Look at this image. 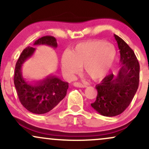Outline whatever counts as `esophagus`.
Segmentation results:
<instances>
[{"instance_id": "esophagus-1", "label": "esophagus", "mask_w": 149, "mask_h": 149, "mask_svg": "<svg viewBox=\"0 0 149 149\" xmlns=\"http://www.w3.org/2000/svg\"><path fill=\"white\" fill-rule=\"evenodd\" d=\"M73 86L76 87V88H86L87 87L86 85L82 84V83H73Z\"/></svg>"}]
</instances>
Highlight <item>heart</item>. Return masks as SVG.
I'll return each instance as SVG.
<instances>
[{"mask_svg": "<svg viewBox=\"0 0 149 149\" xmlns=\"http://www.w3.org/2000/svg\"><path fill=\"white\" fill-rule=\"evenodd\" d=\"M116 57V49L111 44L101 40H89L77 44L71 51H64L61 55V68L68 78H71L82 65L92 79L99 80L109 72Z\"/></svg>", "mask_w": 149, "mask_h": 149, "instance_id": "1", "label": "heart"}]
</instances>
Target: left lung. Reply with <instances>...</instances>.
Segmentation results:
<instances>
[{
	"instance_id": "left-lung-1",
	"label": "left lung",
	"mask_w": 149,
	"mask_h": 149,
	"mask_svg": "<svg viewBox=\"0 0 149 149\" xmlns=\"http://www.w3.org/2000/svg\"><path fill=\"white\" fill-rule=\"evenodd\" d=\"M120 54V69L116 75L106 76L95 88L97 96L92 107L99 113L113 117L122 113L131 103L139 81V64L134 52L121 38L114 34Z\"/></svg>"
}]
</instances>
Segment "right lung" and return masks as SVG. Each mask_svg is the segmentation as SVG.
Segmentation results:
<instances>
[{"mask_svg": "<svg viewBox=\"0 0 149 149\" xmlns=\"http://www.w3.org/2000/svg\"><path fill=\"white\" fill-rule=\"evenodd\" d=\"M33 45H47L55 49L57 42L54 37L46 36L36 40ZM35 51L33 47H27L22 51L15 66L14 83L23 107L33 113L43 114L50 111L64 98L69 84L53 75L40 80H26L22 76V66Z\"/></svg>", "mask_w": 149, "mask_h": 149, "instance_id": "1", "label": "right lung"}]
</instances>
